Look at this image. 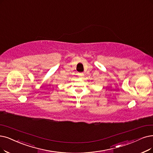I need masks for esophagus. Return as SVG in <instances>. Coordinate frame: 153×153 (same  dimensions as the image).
<instances>
[{
    "label": "esophagus",
    "mask_w": 153,
    "mask_h": 153,
    "mask_svg": "<svg viewBox=\"0 0 153 153\" xmlns=\"http://www.w3.org/2000/svg\"><path fill=\"white\" fill-rule=\"evenodd\" d=\"M78 76H80V78H83V77L84 76V74H83V73H78Z\"/></svg>",
    "instance_id": "esophagus-1"
}]
</instances>
